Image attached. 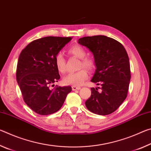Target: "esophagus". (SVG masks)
Here are the masks:
<instances>
[{"mask_svg": "<svg viewBox=\"0 0 151 151\" xmlns=\"http://www.w3.org/2000/svg\"><path fill=\"white\" fill-rule=\"evenodd\" d=\"M72 89H73V91H77V90H80L81 89V87L80 86H72Z\"/></svg>", "mask_w": 151, "mask_h": 151, "instance_id": "34e87169", "label": "esophagus"}]
</instances>
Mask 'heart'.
<instances>
[{
  "instance_id": "obj_1",
  "label": "heart",
  "mask_w": 151,
  "mask_h": 151,
  "mask_svg": "<svg viewBox=\"0 0 151 151\" xmlns=\"http://www.w3.org/2000/svg\"><path fill=\"white\" fill-rule=\"evenodd\" d=\"M68 53L80 59L79 68H85L88 70H93L95 67L94 60L91 58L86 57V51L80 45H74L68 49ZM65 58L61 52H58L55 56V63L58 71L60 73H65L66 71ZM88 77V74L85 69H81L76 73H69L65 76L63 82L65 85L78 86L81 85Z\"/></svg>"
}]
</instances>
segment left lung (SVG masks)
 Returning a JSON list of instances; mask_svg holds the SVG:
<instances>
[{
    "label": "left lung",
    "mask_w": 151,
    "mask_h": 151,
    "mask_svg": "<svg viewBox=\"0 0 151 151\" xmlns=\"http://www.w3.org/2000/svg\"><path fill=\"white\" fill-rule=\"evenodd\" d=\"M78 42L93 52L96 70L91 82L101 86L91 88L86 108L99 115L111 114L127 96L131 76L127 51L121 43L103 35L81 38Z\"/></svg>",
    "instance_id": "left-lung-1"
}]
</instances>
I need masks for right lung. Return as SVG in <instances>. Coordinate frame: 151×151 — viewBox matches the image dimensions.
Masks as SVG:
<instances>
[{
	"label": "right lung",
	"mask_w": 151,
	"mask_h": 151,
	"mask_svg": "<svg viewBox=\"0 0 151 151\" xmlns=\"http://www.w3.org/2000/svg\"><path fill=\"white\" fill-rule=\"evenodd\" d=\"M71 37H46L33 40L21 51L18 60L17 81L24 101L36 113L48 115L58 111L71 86L50 88L60 75L55 58Z\"/></svg>",
	"instance_id": "1"
}]
</instances>
